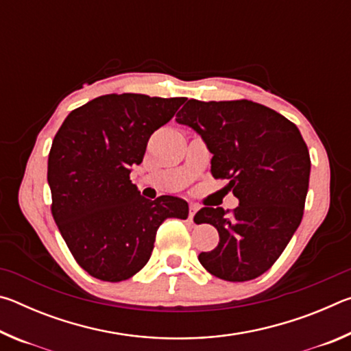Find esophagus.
Wrapping results in <instances>:
<instances>
[{"label": "esophagus", "instance_id": "esophagus-1", "mask_svg": "<svg viewBox=\"0 0 351 351\" xmlns=\"http://www.w3.org/2000/svg\"><path fill=\"white\" fill-rule=\"evenodd\" d=\"M198 209H199V207L197 204H190V207H189V219H190V221H193V217H195V213L198 212Z\"/></svg>", "mask_w": 351, "mask_h": 351}]
</instances>
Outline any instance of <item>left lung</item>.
<instances>
[{"label":"left lung","mask_w":351,"mask_h":351,"mask_svg":"<svg viewBox=\"0 0 351 351\" xmlns=\"http://www.w3.org/2000/svg\"><path fill=\"white\" fill-rule=\"evenodd\" d=\"M176 122L195 130L212 153L213 178L229 180L239 207H203L195 223H209L218 246L198 255L212 276L246 282L280 257L304 215L311 161L293 122L251 100L201 102L190 99Z\"/></svg>","instance_id":"8db88e82"}]
</instances>
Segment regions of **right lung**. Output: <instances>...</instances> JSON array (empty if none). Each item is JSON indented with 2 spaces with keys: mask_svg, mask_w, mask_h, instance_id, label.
<instances>
[{
  "mask_svg": "<svg viewBox=\"0 0 351 351\" xmlns=\"http://www.w3.org/2000/svg\"><path fill=\"white\" fill-rule=\"evenodd\" d=\"M186 97L106 94L71 111L52 142L47 184L52 217L88 274L127 280L150 260L159 226L186 219L189 204L170 195L150 201L130 180L147 142Z\"/></svg>",
  "mask_w": 351,
  "mask_h": 351,
  "instance_id": "right-lung-1",
  "label": "right lung"
}]
</instances>
